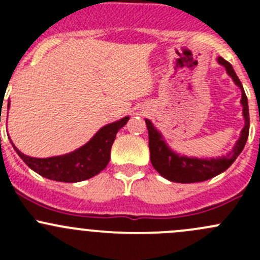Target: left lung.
Wrapping results in <instances>:
<instances>
[{"label": "left lung", "mask_w": 260, "mask_h": 260, "mask_svg": "<svg viewBox=\"0 0 260 260\" xmlns=\"http://www.w3.org/2000/svg\"><path fill=\"white\" fill-rule=\"evenodd\" d=\"M217 61H219V64L224 65L228 74L233 78L234 83L242 89V101L240 102H242L243 106V115L244 119H245V125H244L240 138L235 143L232 152H229L226 156L209 159L190 158V157L179 156L175 152H172L165 143V141L162 140L161 133L153 127V124L148 119H146L152 166L165 179L180 183L201 182V181L212 179V177L217 176L219 174L224 172L225 170L229 169L233 162L239 156L240 152L243 151L244 146H245L249 136L248 99H246L242 83H240L239 78L235 74L232 64L225 59H222L221 56L217 57Z\"/></svg>", "instance_id": "left-lung-1"}]
</instances>
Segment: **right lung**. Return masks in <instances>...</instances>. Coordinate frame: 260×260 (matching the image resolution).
<instances>
[{
    "label": "right lung",
    "mask_w": 260,
    "mask_h": 260,
    "mask_svg": "<svg viewBox=\"0 0 260 260\" xmlns=\"http://www.w3.org/2000/svg\"><path fill=\"white\" fill-rule=\"evenodd\" d=\"M128 119L129 117H124L118 122L104 125L86 145L64 156L35 158L23 154L15 146L14 148L22 161L41 176L60 182H79L95 176L106 169L111 158L115 135Z\"/></svg>",
    "instance_id": "1"
}]
</instances>
